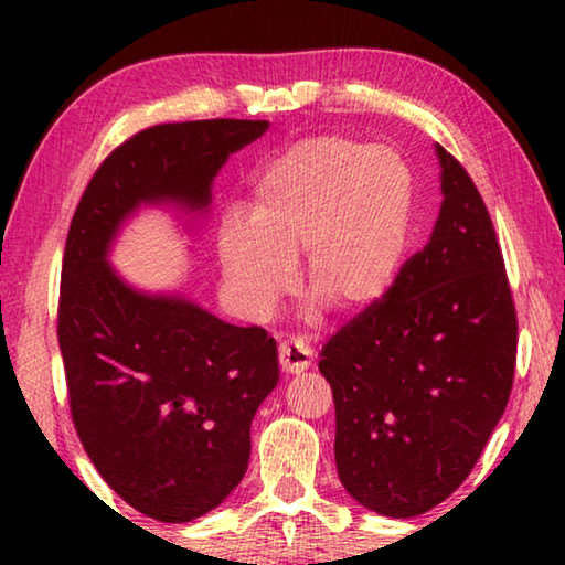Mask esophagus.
<instances>
[{
	"instance_id": "obj_1",
	"label": "esophagus",
	"mask_w": 565,
	"mask_h": 565,
	"mask_svg": "<svg viewBox=\"0 0 565 565\" xmlns=\"http://www.w3.org/2000/svg\"><path fill=\"white\" fill-rule=\"evenodd\" d=\"M277 354H280L282 373L288 375L303 373V370L311 367V360H313V352L308 350V344L300 342V339H288V342H282Z\"/></svg>"
}]
</instances>
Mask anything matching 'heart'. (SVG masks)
I'll list each match as a JSON object with an SVG mask.
<instances>
[{"instance_id": "obj_1", "label": "heart", "mask_w": 565, "mask_h": 565, "mask_svg": "<svg viewBox=\"0 0 565 565\" xmlns=\"http://www.w3.org/2000/svg\"><path fill=\"white\" fill-rule=\"evenodd\" d=\"M414 223V177L393 146L311 136L275 153L252 182L246 221L226 215L218 262L231 306L267 321L296 282L342 313L393 288Z\"/></svg>"}]
</instances>
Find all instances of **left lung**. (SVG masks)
I'll return each instance as SVG.
<instances>
[{
    "instance_id": "1",
    "label": "left lung",
    "mask_w": 565,
    "mask_h": 565,
    "mask_svg": "<svg viewBox=\"0 0 565 565\" xmlns=\"http://www.w3.org/2000/svg\"><path fill=\"white\" fill-rule=\"evenodd\" d=\"M443 205L393 288L323 344L347 493L406 520L466 481L504 414L516 313L491 215L460 161L435 146Z\"/></svg>"
}]
</instances>
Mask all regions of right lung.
Wrapping results in <instances>:
<instances>
[{
    "instance_id": "obj_1",
    "label": "right lung",
    "mask_w": 565,
    "mask_h": 565,
    "mask_svg": "<svg viewBox=\"0 0 565 565\" xmlns=\"http://www.w3.org/2000/svg\"><path fill=\"white\" fill-rule=\"evenodd\" d=\"M267 120H192L141 130L103 161L66 236L58 347L72 419L122 501L192 522L242 483L252 419L280 377L277 344L182 292H149L110 265L141 207L211 213L213 180Z\"/></svg>"
}]
</instances>
